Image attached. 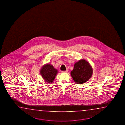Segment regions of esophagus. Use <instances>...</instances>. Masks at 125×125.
Wrapping results in <instances>:
<instances>
[{"mask_svg": "<svg viewBox=\"0 0 125 125\" xmlns=\"http://www.w3.org/2000/svg\"><path fill=\"white\" fill-rule=\"evenodd\" d=\"M68 72V70H66V71H62V73H67Z\"/></svg>", "mask_w": 125, "mask_h": 125, "instance_id": "obj_1", "label": "esophagus"}]
</instances>
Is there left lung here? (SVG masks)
I'll return each instance as SVG.
<instances>
[{
	"label": "left lung",
	"mask_w": 125,
	"mask_h": 125,
	"mask_svg": "<svg viewBox=\"0 0 125 125\" xmlns=\"http://www.w3.org/2000/svg\"><path fill=\"white\" fill-rule=\"evenodd\" d=\"M92 73V68L90 64L85 59H81L75 63L71 75L75 83L80 84L88 81Z\"/></svg>",
	"instance_id": "8db88e82"
}]
</instances>
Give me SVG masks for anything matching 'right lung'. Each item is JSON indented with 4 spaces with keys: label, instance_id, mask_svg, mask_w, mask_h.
Segmentation results:
<instances>
[{
    "label": "right lung",
    "instance_id": "1",
    "mask_svg": "<svg viewBox=\"0 0 125 125\" xmlns=\"http://www.w3.org/2000/svg\"><path fill=\"white\" fill-rule=\"evenodd\" d=\"M40 73L45 81L52 83L56 76L58 71L51 64L44 65L40 70Z\"/></svg>",
    "mask_w": 125,
    "mask_h": 125
}]
</instances>
